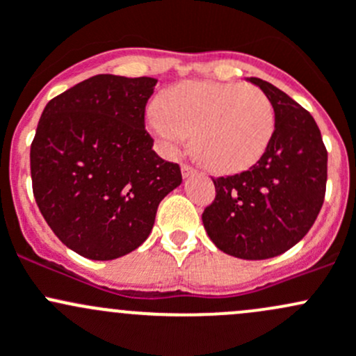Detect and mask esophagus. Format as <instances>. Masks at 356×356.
Returning <instances> with one entry per match:
<instances>
[{"instance_id":"34e87169","label":"esophagus","mask_w":356,"mask_h":356,"mask_svg":"<svg viewBox=\"0 0 356 356\" xmlns=\"http://www.w3.org/2000/svg\"><path fill=\"white\" fill-rule=\"evenodd\" d=\"M193 173H195V170H193V168L190 166V164H186V163L181 164V175H183V178L192 177Z\"/></svg>"}]
</instances>
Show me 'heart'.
Returning <instances> with one entry per match:
<instances>
[{
    "instance_id": "b5f03b06",
    "label": "heart",
    "mask_w": 356,
    "mask_h": 356,
    "mask_svg": "<svg viewBox=\"0 0 356 356\" xmlns=\"http://www.w3.org/2000/svg\"><path fill=\"white\" fill-rule=\"evenodd\" d=\"M149 128L173 149L193 135V152L218 173H234L257 163L274 134L269 97L252 86L181 82L154 106Z\"/></svg>"
}]
</instances>
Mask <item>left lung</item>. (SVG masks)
Segmentation results:
<instances>
[{
    "label": "left lung",
    "instance_id": "8db88e82",
    "mask_svg": "<svg viewBox=\"0 0 356 356\" xmlns=\"http://www.w3.org/2000/svg\"><path fill=\"white\" fill-rule=\"evenodd\" d=\"M248 80L273 104V138L247 171L212 178L216 199L202 222L219 250L262 260L289 250L312 228L324 204L327 151L305 108L266 80Z\"/></svg>",
    "mask_w": 356,
    "mask_h": 356
}]
</instances>
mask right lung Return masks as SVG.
<instances>
[{"label":"right lung","mask_w":356,"mask_h":356,"mask_svg":"<svg viewBox=\"0 0 356 356\" xmlns=\"http://www.w3.org/2000/svg\"><path fill=\"white\" fill-rule=\"evenodd\" d=\"M157 80L96 75L51 99L31 145L32 190L54 234L92 260L140 247L157 205L181 183L152 151L145 106Z\"/></svg>","instance_id":"add662e5"}]
</instances>
